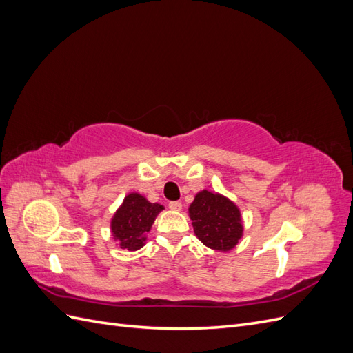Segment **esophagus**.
I'll return each mask as SVG.
<instances>
[{
    "label": "esophagus",
    "instance_id": "1",
    "mask_svg": "<svg viewBox=\"0 0 353 353\" xmlns=\"http://www.w3.org/2000/svg\"><path fill=\"white\" fill-rule=\"evenodd\" d=\"M169 209L174 210V212H179L181 209H183V205H181L179 201H169Z\"/></svg>",
    "mask_w": 353,
    "mask_h": 353
}]
</instances>
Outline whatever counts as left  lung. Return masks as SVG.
Listing matches in <instances>:
<instances>
[{
	"label": "left lung",
	"instance_id": "8db88e82",
	"mask_svg": "<svg viewBox=\"0 0 353 353\" xmlns=\"http://www.w3.org/2000/svg\"><path fill=\"white\" fill-rule=\"evenodd\" d=\"M188 216L196 237L212 250L230 252L243 237L240 208L221 193L199 191L188 208Z\"/></svg>",
	"mask_w": 353,
	"mask_h": 353
}]
</instances>
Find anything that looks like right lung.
I'll list each match as a JSON object with an SVG mask.
<instances>
[{"mask_svg":"<svg viewBox=\"0 0 353 353\" xmlns=\"http://www.w3.org/2000/svg\"><path fill=\"white\" fill-rule=\"evenodd\" d=\"M163 209V205L148 201L137 191L126 194L110 219V232L116 245L130 252L140 250L147 243V234L157 215Z\"/></svg>","mask_w":353,"mask_h":353,"instance_id":"obj_1","label":"right lung"}]
</instances>
